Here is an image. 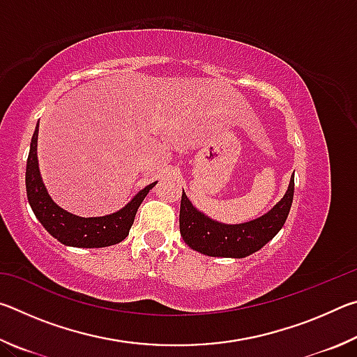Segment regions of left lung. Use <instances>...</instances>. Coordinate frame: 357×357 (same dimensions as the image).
<instances>
[{
  "mask_svg": "<svg viewBox=\"0 0 357 357\" xmlns=\"http://www.w3.org/2000/svg\"><path fill=\"white\" fill-rule=\"evenodd\" d=\"M294 178L282 200L258 219L244 223L217 222L193 206L183 190L179 209V231L190 249L208 257L244 258L258 252L280 231L293 203Z\"/></svg>",
  "mask_w": 357,
  "mask_h": 357,
  "instance_id": "left-lung-1",
  "label": "left lung"
}]
</instances>
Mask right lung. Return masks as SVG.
Here are the masks:
<instances>
[{
	"label": "right lung",
	"mask_w": 357,
	"mask_h": 357,
	"mask_svg": "<svg viewBox=\"0 0 357 357\" xmlns=\"http://www.w3.org/2000/svg\"><path fill=\"white\" fill-rule=\"evenodd\" d=\"M38 135L39 123L36 126L31 146H29L25 183L29 206H31L34 215L42 223V227L61 244L69 247H82V249L114 245L128 238L138 208H140L144 197L148 195V192L157 184V181L143 187L140 192H137L132 197V200L116 213L100 217L75 215L69 211L59 208L52 200L50 193L47 192L39 170Z\"/></svg>",
	"instance_id": "obj_1"
}]
</instances>
